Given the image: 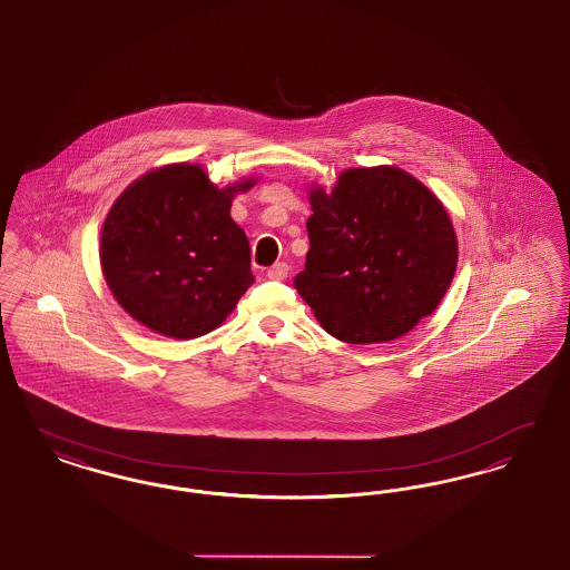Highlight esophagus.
<instances>
[{"instance_id": "obj_1", "label": "esophagus", "mask_w": 570, "mask_h": 570, "mask_svg": "<svg viewBox=\"0 0 570 570\" xmlns=\"http://www.w3.org/2000/svg\"><path fill=\"white\" fill-rule=\"evenodd\" d=\"M288 272H291V267H288L286 263H275L272 269L267 272V275H269L272 279H277V282H282V279H286V277H288Z\"/></svg>"}]
</instances>
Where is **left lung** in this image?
<instances>
[{"label": "left lung", "mask_w": 570, "mask_h": 570, "mask_svg": "<svg viewBox=\"0 0 570 570\" xmlns=\"http://www.w3.org/2000/svg\"><path fill=\"white\" fill-rule=\"evenodd\" d=\"M309 252L295 288L316 321L346 344L406 335L446 295L458 235L446 207L397 166L344 170L309 188Z\"/></svg>", "instance_id": "obj_1"}]
</instances>
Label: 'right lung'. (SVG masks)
I'll list each match as a JSON object with an SVG mask.
<instances>
[{
  "instance_id": "1",
  "label": "right lung",
  "mask_w": 570,
  "mask_h": 570,
  "mask_svg": "<svg viewBox=\"0 0 570 570\" xmlns=\"http://www.w3.org/2000/svg\"><path fill=\"white\" fill-rule=\"evenodd\" d=\"M256 181L219 188L200 164H166L117 196L102 224L100 265L136 323L194 340L226 321L254 282L249 242L230 205Z\"/></svg>"
}]
</instances>
